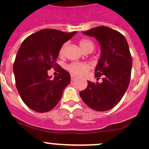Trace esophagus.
Returning a JSON list of instances; mask_svg holds the SVG:
<instances>
[{"label": "esophagus", "instance_id": "34e87169", "mask_svg": "<svg viewBox=\"0 0 149 149\" xmlns=\"http://www.w3.org/2000/svg\"><path fill=\"white\" fill-rule=\"evenodd\" d=\"M76 77H75V76H74V75H71V80L72 81H73V80H74V79H76Z\"/></svg>", "mask_w": 149, "mask_h": 149}]
</instances>
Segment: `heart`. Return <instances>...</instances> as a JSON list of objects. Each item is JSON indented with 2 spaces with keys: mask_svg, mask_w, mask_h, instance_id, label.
<instances>
[{
  "mask_svg": "<svg viewBox=\"0 0 149 149\" xmlns=\"http://www.w3.org/2000/svg\"><path fill=\"white\" fill-rule=\"evenodd\" d=\"M81 48L84 51L91 50L93 51L94 48V43L91 40L88 38H82L79 42ZM64 47L65 45H63L60 48L59 55L62 56L64 54ZM89 64L86 63H79V62H72L67 66V70L71 73L72 74L76 75V76H82L90 70Z\"/></svg>",
  "mask_w": 149,
  "mask_h": 149,
  "instance_id": "heart-1",
  "label": "heart"
}]
</instances>
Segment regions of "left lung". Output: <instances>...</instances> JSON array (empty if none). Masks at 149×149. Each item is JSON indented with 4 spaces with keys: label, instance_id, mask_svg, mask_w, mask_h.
<instances>
[{
    "label": "left lung",
    "instance_id": "8db88e82",
    "mask_svg": "<svg viewBox=\"0 0 149 149\" xmlns=\"http://www.w3.org/2000/svg\"><path fill=\"white\" fill-rule=\"evenodd\" d=\"M83 33L94 37L101 45L95 77L97 79L102 77L103 81H88V86L79 95L92 109L108 111L120 102L129 85L132 64L129 45L124 35L108 26H97Z\"/></svg>",
    "mask_w": 149,
    "mask_h": 149
}]
</instances>
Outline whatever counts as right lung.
<instances>
[{"mask_svg": "<svg viewBox=\"0 0 149 149\" xmlns=\"http://www.w3.org/2000/svg\"><path fill=\"white\" fill-rule=\"evenodd\" d=\"M77 32L41 29L20 45L13 67L16 87L24 104L33 111H51L70 83V74L57 64L56 58L63 44ZM51 68H58L60 72L54 79L47 75Z\"/></svg>", "mask_w": 149, "mask_h": 149, "instance_id": "right-lung-1", "label": "right lung"}]
</instances>
